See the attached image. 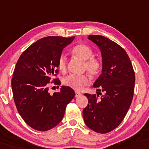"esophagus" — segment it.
I'll list each match as a JSON object with an SVG mask.
<instances>
[{"mask_svg":"<svg viewBox=\"0 0 149 149\" xmlns=\"http://www.w3.org/2000/svg\"><path fill=\"white\" fill-rule=\"evenodd\" d=\"M75 97H78V96H80L81 95V93H79V92H77V91H75Z\"/></svg>","mask_w":149,"mask_h":149,"instance_id":"obj_1","label":"esophagus"}]
</instances>
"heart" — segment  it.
Returning a JSON list of instances; mask_svg holds the SVG:
<instances>
[{"mask_svg":"<svg viewBox=\"0 0 149 149\" xmlns=\"http://www.w3.org/2000/svg\"><path fill=\"white\" fill-rule=\"evenodd\" d=\"M72 53L81 61H84L83 70L87 71L90 75L96 77L100 75L102 70V63L99 58L93 56V51L89 46L85 44L79 43L75 45L72 50ZM58 69L61 72H65L68 68V62L63 55L58 57L57 62ZM90 79L87 75H70L65 77L63 84L66 86L77 91H80L86 86L88 85Z\"/></svg>","mask_w":149,"mask_h":149,"instance_id":"obj_1","label":"heart"}]
</instances>
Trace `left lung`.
<instances>
[{"label":"left lung","instance_id":"left-lung-1","mask_svg":"<svg viewBox=\"0 0 149 149\" xmlns=\"http://www.w3.org/2000/svg\"><path fill=\"white\" fill-rule=\"evenodd\" d=\"M101 51L102 73L94 84L96 95L85 93L88 104L83 110L86 125L96 132L106 134L120 124L132 101L135 73L128 55L116 42L99 35H89ZM104 95L98 98V92Z\"/></svg>","mask_w":149,"mask_h":149}]
</instances>
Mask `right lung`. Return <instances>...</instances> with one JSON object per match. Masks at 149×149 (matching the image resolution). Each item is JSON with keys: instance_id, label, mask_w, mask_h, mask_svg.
<instances>
[{"instance_id": "right-lung-1", "label": "right lung", "mask_w": 149, "mask_h": 149, "mask_svg": "<svg viewBox=\"0 0 149 149\" xmlns=\"http://www.w3.org/2000/svg\"><path fill=\"white\" fill-rule=\"evenodd\" d=\"M74 38L40 39L25 50L17 62L11 79L14 101L25 122L36 130L47 131L58 125L75 95L68 86L53 95L49 93L51 84H61L56 77L58 57Z\"/></svg>"}]
</instances>
